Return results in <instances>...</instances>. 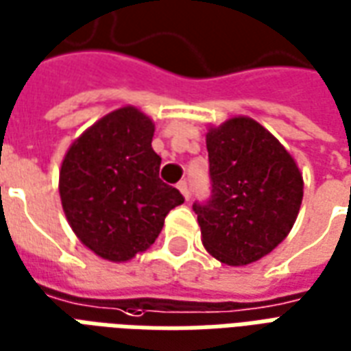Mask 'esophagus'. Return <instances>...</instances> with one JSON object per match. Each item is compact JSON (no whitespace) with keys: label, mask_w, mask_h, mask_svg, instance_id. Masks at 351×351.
<instances>
[{"label":"esophagus","mask_w":351,"mask_h":351,"mask_svg":"<svg viewBox=\"0 0 351 351\" xmlns=\"http://www.w3.org/2000/svg\"><path fill=\"white\" fill-rule=\"evenodd\" d=\"M178 190H180V193H182L186 199L190 197V184L186 182V180H180V182H178Z\"/></svg>","instance_id":"obj_1"}]
</instances>
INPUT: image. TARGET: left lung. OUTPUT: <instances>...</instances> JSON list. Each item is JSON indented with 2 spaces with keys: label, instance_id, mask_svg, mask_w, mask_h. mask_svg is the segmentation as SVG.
Masks as SVG:
<instances>
[{
  "label": "left lung",
  "instance_id": "left-lung-1",
  "mask_svg": "<svg viewBox=\"0 0 351 351\" xmlns=\"http://www.w3.org/2000/svg\"><path fill=\"white\" fill-rule=\"evenodd\" d=\"M210 197L193 210L208 254L228 265L258 261L293 228L302 176L293 158L252 118L206 133Z\"/></svg>",
  "mask_w": 351,
  "mask_h": 351
}]
</instances>
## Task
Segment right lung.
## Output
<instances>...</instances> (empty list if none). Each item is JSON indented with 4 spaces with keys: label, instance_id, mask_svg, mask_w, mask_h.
Listing matches in <instances>:
<instances>
[{
    "label": "right lung",
    "instance_id": "add662e5",
    "mask_svg": "<svg viewBox=\"0 0 351 351\" xmlns=\"http://www.w3.org/2000/svg\"><path fill=\"white\" fill-rule=\"evenodd\" d=\"M154 123L135 107L118 108L67 150L60 197L82 244L108 261H128L160 235L180 191L160 178Z\"/></svg>",
    "mask_w": 351,
    "mask_h": 351
}]
</instances>
